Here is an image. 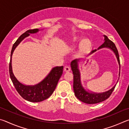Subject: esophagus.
<instances>
[{
    "label": "esophagus",
    "mask_w": 129,
    "mask_h": 129,
    "mask_svg": "<svg viewBox=\"0 0 129 129\" xmlns=\"http://www.w3.org/2000/svg\"><path fill=\"white\" fill-rule=\"evenodd\" d=\"M64 71L65 72H69L71 71V68H70V67L69 66H65L64 67Z\"/></svg>",
    "instance_id": "34e87169"
}]
</instances>
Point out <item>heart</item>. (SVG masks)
Masks as SVG:
<instances>
[{
  "label": "heart",
  "instance_id": "1",
  "mask_svg": "<svg viewBox=\"0 0 129 129\" xmlns=\"http://www.w3.org/2000/svg\"><path fill=\"white\" fill-rule=\"evenodd\" d=\"M76 40H73V42H75ZM90 45V41L88 39H85V40H83L80 44V49L82 51H86V49L89 48V47Z\"/></svg>",
  "mask_w": 129,
  "mask_h": 129
}]
</instances>
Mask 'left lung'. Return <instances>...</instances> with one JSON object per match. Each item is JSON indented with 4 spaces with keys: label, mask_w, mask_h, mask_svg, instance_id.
<instances>
[{
    "label": "left lung",
    "mask_w": 129,
    "mask_h": 129,
    "mask_svg": "<svg viewBox=\"0 0 129 129\" xmlns=\"http://www.w3.org/2000/svg\"><path fill=\"white\" fill-rule=\"evenodd\" d=\"M105 37V41L104 43L102 44L101 46L99 47V49L102 48L104 47L109 48L112 51L114 52L115 55H116L118 62L119 63V67H120V60H119V57L118 50L115 46V44L112 41L109 40L108 37L104 35ZM97 51L96 49L93 50L91 53H93L94 52ZM77 60H73L71 62V68L72 71L73 72V90L75 91V94L76 97L77 99L80 100L84 103L88 104H94L99 103L105 101L107 99L110 97V95L112 94V92L114 90V89L115 87V85L113 87V88L110 89L106 92H105L103 93H88L86 91L85 89L82 88L81 84L80 81V72L78 69V65H77ZM120 68V67H119ZM120 73H119V77Z\"/></svg>",
    "instance_id": "8db88e82"
}]
</instances>
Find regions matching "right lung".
<instances>
[{
	"label": "right lung",
	"mask_w": 129,
	"mask_h": 129,
	"mask_svg": "<svg viewBox=\"0 0 129 129\" xmlns=\"http://www.w3.org/2000/svg\"><path fill=\"white\" fill-rule=\"evenodd\" d=\"M38 31V29L27 30L15 41L11 52V58L9 64L10 78L16 90L24 99L33 102H41L49 98L55 90L58 80L63 72V66L54 67L44 80L34 86L24 85L19 82L15 77L12 72L11 61L12 55L15 48L25 37L29 36V34L36 33Z\"/></svg>",
	"instance_id": "1"
}]
</instances>
